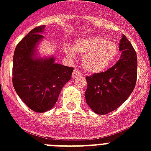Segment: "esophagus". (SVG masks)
Instances as JSON below:
<instances>
[{
    "label": "esophagus",
    "mask_w": 151,
    "mask_h": 151,
    "mask_svg": "<svg viewBox=\"0 0 151 151\" xmlns=\"http://www.w3.org/2000/svg\"><path fill=\"white\" fill-rule=\"evenodd\" d=\"M80 76H82V73H81L80 70H78V69H74L73 71V73H72V78H75L77 77H80Z\"/></svg>",
    "instance_id": "34e87169"
}]
</instances>
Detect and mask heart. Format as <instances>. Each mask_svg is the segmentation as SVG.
Returning a JSON list of instances; mask_svg holds the SVG:
<instances>
[{"mask_svg":"<svg viewBox=\"0 0 151 151\" xmlns=\"http://www.w3.org/2000/svg\"><path fill=\"white\" fill-rule=\"evenodd\" d=\"M74 49L68 47L66 53L71 57L75 55V52L83 55V67L88 73L94 74L106 70L118 54L116 44L102 36L78 39L74 43Z\"/></svg>","mask_w":151,"mask_h":151,"instance_id":"obj_1","label":"heart"}]
</instances>
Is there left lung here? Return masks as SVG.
<instances>
[{"mask_svg": "<svg viewBox=\"0 0 151 151\" xmlns=\"http://www.w3.org/2000/svg\"><path fill=\"white\" fill-rule=\"evenodd\" d=\"M121 58L105 72L87 76L86 103L95 113L106 114L117 109L131 95L137 78V56L130 41L120 40Z\"/></svg>", "mask_w": 151, "mask_h": 151, "instance_id": "obj_1", "label": "left lung"}]
</instances>
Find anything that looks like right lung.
<instances>
[{
  "instance_id": "obj_1",
  "label": "right lung",
  "mask_w": 151,
  "mask_h": 151,
  "mask_svg": "<svg viewBox=\"0 0 151 151\" xmlns=\"http://www.w3.org/2000/svg\"><path fill=\"white\" fill-rule=\"evenodd\" d=\"M45 26L33 29L19 42L13 55L12 83L26 105L35 112L52 109L62 88L70 80L73 68L55 63V59L34 58L36 45L43 38Z\"/></svg>"
}]
</instances>
